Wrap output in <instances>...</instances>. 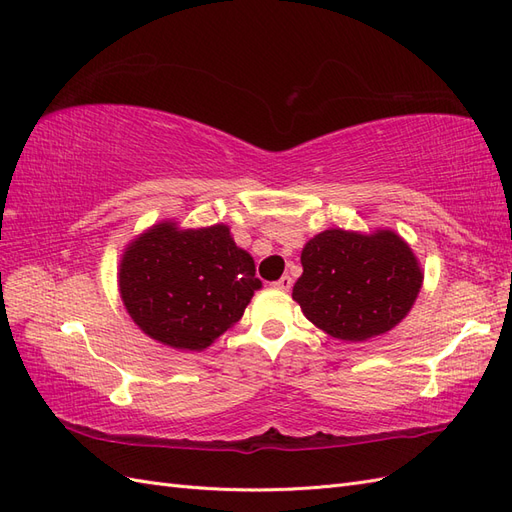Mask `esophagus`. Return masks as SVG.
Here are the masks:
<instances>
[{
    "label": "esophagus",
    "instance_id": "1",
    "mask_svg": "<svg viewBox=\"0 0 512 512\" xmlns=\"http://www.w3.org/2000/svg\"><path fill=\"white\" fill-rule=\"evenodd\" d=\"M273 286L280 288V290H290V288H292V277H290V275H282L280 280L273 282Z\"/></svg>",
    "mask_w": 512,
    "mask_h": 512
}]
</instances>
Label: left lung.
I'll use <instances>...</instances> for the list:
<instances>
[{"mask_svg":"<svg viewBox=\"0 0 512 512\" xmlns=\"http://www.w3.org/2000/svg\"><path fill=\"white\" fill-rule=\"evenodd\" d=\"M292 299L309 322L344 342H365L406 318L423 284L410 245L393 230H324L301 252Z\"/></svg>","mask_w":512,"mask_h":512,"instance_id":"left-lung-1","label":"left lung"}]
</instances>
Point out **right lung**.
<instances>
[{"instance_id": "1", "label": "right lung", "mask_w": 512, "mask_h": 512, "mask_svg": "<svg viewBox=\"0 0 512 512\" xmlns=\"http://www.w3.org/2000/svg\"><path fill=\"white\" fill-rule=\"evenodd\" d=\"M260 286L252 256L224 224H156L126 247L119 265L121 301L132 320L177 350L211 346L241 320Z\"/></svg>"}]
</instances>
